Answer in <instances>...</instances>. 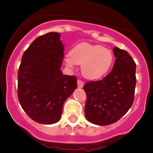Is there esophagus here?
Returning a JSON list of instances; mask_svg holds the SVG:
<instances>
[{
  "mask_svg": "<svg viewBox=\"0 0 153 153\" xmlns=\"http://www.w3.org/2000/svg\"><path fill=\"white\" fill-rule=\"evenodd\" d=\"M77 86H78L79 88H82L84 86V82H83L82 80H77Z\"/></svg>",
  "mask_w": 153,
  "mask_h": 153,
  "instance_id": "34e87169",
  "label": "esophagus"
}]
</instances>
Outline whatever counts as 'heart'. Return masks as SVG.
Instances as JSON below:
<instances>
[{"mask_svg": "<svg viewBox=\"0 0 153 153\" xmlns=\"http://www.w3.org/2000/svg\"><path fill=\"white\" fill-rule=\"evenodd\" d=\"M113 54L111 50L100 45L83 42L75 45L64 58L68 67L74 68L82 65L83 76L89 79H98L107 74L113 63Z\"/></svg>", "mask_w": 153, "mask_h": 153, "instance_id": "obj_1", "label": "heart"}]
</instances>
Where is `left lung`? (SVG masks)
<instances>
[{"instance_id": "obj_1", "label": "left lung", "mask_w": 153, "mask_h": 153, "mask_svg": "<svg viewBox=\"0 0 153 153\" xmlns=\"http://www.w3.org/2000/svg\"><path fill=\"white\" fill-rule=\"evenodd\" d=\"M113 51L116 60L111 73L102 80L88 82L83 87L87 96L85 117L97 125H109L119 121L134 100L136 65L124 50L115 47Z\"/></svg>"}]
</instances>
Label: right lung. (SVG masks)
<instances>
[{
	"label": "right lung",
	"instance_id": "add662e5",
	"mask_svg": "<svg viewBox=\"0 0 153 153\" xmlns=\"http://www.w3.org/2000/svg\"><path fill=\"white\" fill-rule=\"evenodd\" d=\"M63 51L60 34L49 32L37 37L22 56L18 76L19 102L37 123L59 122L64 102L77 88L76 77L61 71Z\"/></svg>",
	"mask_w": 153,
	"mask_h": 153
}]
</instances>
